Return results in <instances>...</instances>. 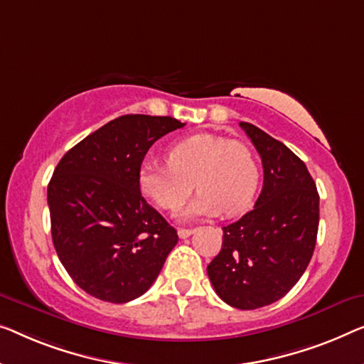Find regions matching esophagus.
<instances>
[{
  "label": "esophagus",
  "instance_id": "esophagus-1",
  "mask_svg": "<svg viewBox=\"0 0 364 364\" xmlns=\"http://www.w3.org/2000/svg\"><path fill=\"white\" fill-rule=\"evenodd\" d=\"M192 233H193V230H188V228H178V231H177L178 238H181V240L188 238V236H191Z\"/></svg>",
  "mask_w": 364,
  "mask_h": 364
}]
</instances>
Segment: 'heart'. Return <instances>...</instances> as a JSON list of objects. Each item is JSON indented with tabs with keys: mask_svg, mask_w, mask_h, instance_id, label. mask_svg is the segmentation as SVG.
Here are the masks:
<instances>
[{
	"mask_svg": "<svg viewBox=\"0 0 364 364\" xmlns=\"http://www.w3.org/2000/svg\"><path fill=\"white\" fill-rule=\"evenodd\" d=\"M259 186L255 152L241 141L217 134H193L167 152V164L147 162L138 172L139 192L164 210L181 208L195 191L198 197L182 213L183 220L246 212Z\"/></svg>",
	"mask_w": 364,
	"mask_h": 364,
	"instance_id": "b5f03b06",
	"label": "heart"
}]
</instances>
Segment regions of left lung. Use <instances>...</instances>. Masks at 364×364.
I'll return each instance as SVG.
<instances>
[{
	"instance_id": "left-lung-1",
	"label": "left lung",
	"mask_w": 364,
	"mask_h": 364,
	"mask_svg": "<svg viewBox=\"0 0 364 364\" xmlns=\"http://www.w3.org/2000/svg\"><path fill=\"white\" fill-rule=\"evenodd\" d=\"M240 126L259 152L264 183L255 208L223 226L221 251L207 272L223 302L252 310L286 296L307 269L317 243L318 192L286 144L255 124Z\"/></svg>"
}]
</instances>
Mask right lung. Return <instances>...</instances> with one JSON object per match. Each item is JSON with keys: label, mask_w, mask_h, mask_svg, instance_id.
Here are the masks:
<instances>
[{"label": "right lung", "mask_w": 364, "mask_h": 364, "mask_svg": "<svg viewBox=\"0 0 364 364\" xmlns=\"http://www.w3.org/2000/svg\"><path fill=\"white\" fill-rule=\"evenodd\" d=\"M186 123L124 114L72 147L49 187L50 231L68 276L87 294L124 304L152 286L177 231L143 198L138 172L149 147Z\"/></svg>", "instance_id": "add662e5"}]
</instances>
